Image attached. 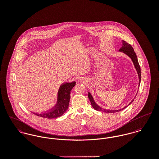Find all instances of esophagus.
Segmentation results:
<instances>
[{
	"mask_svg": "<svg viewBox=\"0 0 159 159\" xmlns=\"http://www.w3.org/2000/svg\"><path fill=\"white\" fill-rule=\"evenodd\" d=\"M82 81V80H80V81Z\"/></svg>",
	"mask_w": 159,
	"mask_h": 159,
	"instance_id": "esophagus-1",
	"label": "esophagus"
}]
</instances>
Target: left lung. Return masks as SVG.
Masks as SVG:
<instances>
[{
	"instance_id": "left-lung-1",
	"label": "left lung",
	"mask_w": 159,
	"mask_h": 159,
	"mask_svg": "<svg viewBox=\"0 0 159 159\" xmlns=\"http://www.w3.org/2000/svg\"><path fill=\"white\" fill-rule=\"evenodd\" d=\"M119 51L120 52H122L123 53H124L125 54H126L127 56H128L132 61L133 62V64L134 65V67L136 69V72L138 73V79H139V83H138V88H139V84H140V82H141V69H140V67H139V63H138V59H137V57H136V53L134 51V48H132V46L130 45L129 43H127L125 41H122V46L121 48L119 49ZM138 93V92H137ZM88 97H89V99L90 100L91 103V105L92 107L97 111H103V112H105V113H116V112H118V111H120L125 108H126L129 105H130L134 100L135 98L136 97V96L135 97V98L129 103V105H127V106L124 107V108H121V109H119V110H108V109H105V108H103L102 107H100V106H98L95 102L92 95H91V93L89 92H88Z\"/></svg>"
}]
</instances>
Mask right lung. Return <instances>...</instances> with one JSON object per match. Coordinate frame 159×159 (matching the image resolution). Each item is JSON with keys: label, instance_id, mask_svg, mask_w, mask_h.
<instances>
[{"label": "right lung", "instance_id": "obj_1", "mask_svg": "<svg viewBox=\"0 0 159 159\" xmlns=\"http://www.w3.org/2000/svg\"><path fill=\"white\" fill-rule=\"evenodd\" d=\"M75 84V81L61 84L57 92L56 103L52 108L42 113L31 112L38 116L48 119H54L62 116L68 110L70 100V92Z\"/></svg>", "mask_w": 159, "mask_h": 159}]
</instances>
